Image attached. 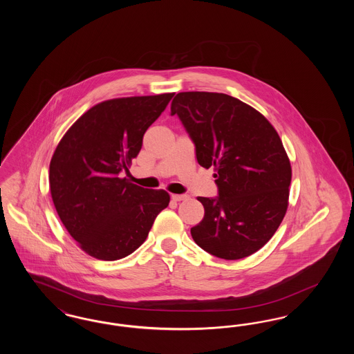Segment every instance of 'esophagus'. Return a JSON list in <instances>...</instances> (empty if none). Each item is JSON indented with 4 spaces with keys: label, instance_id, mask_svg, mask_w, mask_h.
Segmentation results:
<instances>
[{
    "label": "esophagus",
    "instance_id": "obj_1",
    "mask_svg": "<svg viewBox=\"0 0 354 354\" xmlns=\"http://www.w3.org/2000/svg\"><path fill=\"white\" fill-rule=\"evenodd\" d=\"M171 199L174 202H182V201L187 199V196L185 195H176V194H174V195H171Z\"/></svg>",
    "mask_w": 354,
    "mask_h": 354
}]
</instances>
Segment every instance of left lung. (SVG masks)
<instances>
[{"label":"left lung","instance_id":"obj_1","mask_svg":"<svg viewBox=\"0 0 354 354\" xmlns=\"http://www.w3.org/2000/svg\"><path fill=\"white\" fill-rule=\"evenodd\" d=\"M195 145L198 163L214 167L216 198H198L202 221L191 228L205 252L239 260L268 243L286 216L292 169L264 115L221 93L185 91L171 103Z\"/></svg>","mask_w":354,"mask_h":354}]
</instances>
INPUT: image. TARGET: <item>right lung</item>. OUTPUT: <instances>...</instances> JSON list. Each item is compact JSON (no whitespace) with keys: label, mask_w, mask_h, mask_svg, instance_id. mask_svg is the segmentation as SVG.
<instances>
[{"label":"right lung","mask_w":354,"mask_h":354,"mask_svg":"<svg viewBox=\"0 0 354 354\" xmlns=\"http://www.w3.org/2000/svg\"><path fill=\"white\" fill-rule=\"evenodd\" d=\"M174 93L101 102L64 135L50 160L57 214L84 252L114 261L139 248L169 203L165 189L120 178L142 149L143 135Z\"/></svg>","instance_id":"add662e5"}]
</instances>
